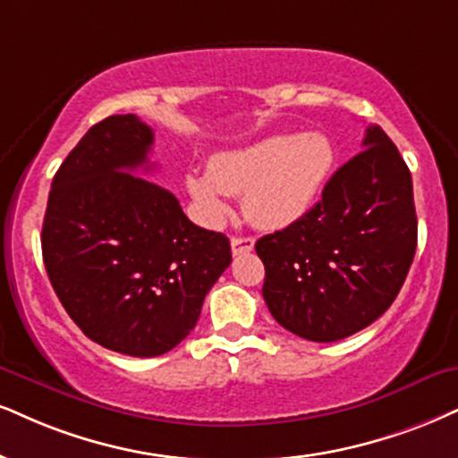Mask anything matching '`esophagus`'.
Listing matches in <instances>:
<instances>
[{
    "label": "esophagus",
    "mask_w": 458,
    "mask_h": 458,
    "mask_svg": "<svg viewBox=\"0 0 458 458\" xmlns=\"http://www.w3.org/2000/svg\"><path fill=\"white\" fill-rule=\"evenodd\" d=\"M252 248H255V240L248 238V235H235V238H231V252L233 255H246V252H250Z\"/></svg>",
    "instance_id": "esophagus-1"
}]
</instances>
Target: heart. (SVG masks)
<instances>
[{
    "instance_id": "obj_1",
    "label": "heart",
    "mask_w": 458,
    "mask_h": 458,
    "mask_svg": "<svg viewBox=\"0 0 458 458\" xmlns=\"http://www.w3.org/2000/svg\"><path fill=\"white\" fill-rule=\"evenodd\" d=\"M333 161L335 152L323 133L269 135L244 148L216 152L206 174L186 176V191L208 223L225 218L229 193H244L248 218L278 229L312 208Z\"/></svg>"
}]
</instances>
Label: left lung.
Returning a JSON list of instances; mask_svg holds the SVG:
<instances>
[{"instance_id":"8db88e82","label":"left lung","mask_w":458,"mask_h":458,"mask_svg":"<svg viewBox=\"0 0 458 458\" xmlns=\"http://www.w3.org/2000/svg\"><path fill=\"white\" fill-rule=\"evenodd\" d=\"M411 174L377 125L333 174L312 210L263 235V299L278 323L310 342H337L391 308L414 261Z\"/></svg>"}]
</instances>
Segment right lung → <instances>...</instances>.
Returning <instances> with one entry per match:
<instances>
[{
	"label": "right lung",
	"mask_w": 458,
	"mask_h": 458,
	"mask_svg": "<svg viewBox=\"0 0 458 458\" xmlns=\"http://www.w3.org/2000/svg\"><path fill=\"white\" fill-rule=\"evenodd\" d=\"M152 129L116 114L84 133L53 178L42 225L50 284L89 340L159 357L193 331L231 263L229 238L197 227L148 172Z\"/></svg>",
	"instance_id": "obj_1"
}]
</instances>
